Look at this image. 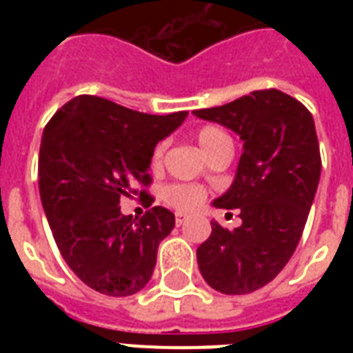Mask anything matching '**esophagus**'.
Wrapping results in <instances>:
<instances>
[{"label":"esophagus","instance_id":"esophagus-1","mask_svg":"<svg viewBox=\"0 0 353 353\" xmlns=\"http://www.w3.org/2000/svg\"><path fill=\"white\" fill-rule=\"evenodd\" d=\"M188 220V216L185 212H176V225H183Z\"/></svg>","mask_w":353,"mask_h":353}]
</instances>
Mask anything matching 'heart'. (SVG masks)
Instances as JSON below:
<instances>
[{"label":"heart","mask_w":353,"mask_h":353,"mask_svg":"<svg viewBox=\"0 0 353 353\" xmlns=\"http://www.w3.org/2000/svg\"><path fill=\"white\" fill-rule=\"evenodd\" d=\"M198 143L201 146V150L205 152V155H209L214 148H218L221 143L229 141V135H227L223 130L216 126H203L198 130ZM163 152H165V144L159 143L152 152V166H159L161 159H163ZM163 199L166 203L174 207L177 210H192L196 209L201 201L205 199V190L199 185H190V183H174V185H168L163 190Z\"/></svg>","instance_id":"b5f03b06"}]
</instances>
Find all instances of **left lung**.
Here are the masks:
<instances>
[{
    "label": "left lung",
    "mask_w": 353,
    "mask_h": 353,
    "mask_svg": "<svg viewBox=\"0 0 353 353\" xmlns=\"http://www.w3.org/2000/svg\"><path fill=\"white\" fill-rule=\"evenodd\" d=\"M194 115L218 122L243 141L234 181L214 199L240 210L241 225L212 232L198 247L199 273L212 290L245 295L269 284L293 256L321 179V152L312 113L279 90L251 95Z\"/></svg>",
    "instance_id": "left-lung-1"
}]
</instances>
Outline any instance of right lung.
Masks as SVG:
<instances>
[{
    "label": "right lung",
    "instance_id": "add662e5",
    "mask_svg": "<svg viewBox=\"0 0 353 353\" xmlns=\"http://www.w3.org/2000/svg\"><path fill=\"white\" fill-rule=\"evenodd\" d=\"M188 112L148 115L93 95L74 97L47 122L40 144V198L52 238L71 271L102 295L128 296L148 284L161 240L176 218L152 207L124 216L121 199L154 201L148 187L155 144Z\"/></svg>",
    "mask_w": 353,
    "mask_h": 353
}]
</instances>
